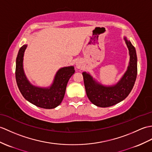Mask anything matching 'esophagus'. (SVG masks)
I'll return each mask as SVG.
<instances>
[{
  "label": "esophagus",
  "instance_id": "esophagus-1",
  "mask_svg": "<svg viewBox=\"0 0 152 152\" xmlns=\"http://www.w3.org/2000/svg\"><path fill=\"white\" fill-rule=\"evenodd\" d=\"M76 65V67H77V68L80 69V68L81 67V63H80V62H77Z\"/></svg>",
  "mask_w": 152,
  "mask_h": 152
}]
</instances>
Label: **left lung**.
I'll return each instance as SVG.
<instances>
[{
  "label": "left lung",
  "mask_w": 152,
  "mask_h": 152,
  "mask_svg": "<svg viewBox=\"0 0 152 152\" xmlns=\"http://www.w3.org/2000/svg\"><path fill=\"white\" fill-rule=\"evenodd\" d=\"M124 39L129 50L130 61L128 70L117 84L105 87L97 83L89 74L82 73L87 96L96 106L107 107L119 103L128 96L135 84L137 75L136 50L131 42L126 37Z\"/></svg>",
  "instance_id": "obj_1"
}]
</instances>
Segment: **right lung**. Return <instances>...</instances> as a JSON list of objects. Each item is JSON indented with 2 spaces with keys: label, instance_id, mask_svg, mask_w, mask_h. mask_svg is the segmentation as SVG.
I'll list each match as a JSON object with an SVG mask.
<instances>
[{
  "label": "right lung",
  "instance_id": "right-lung-1",
  "mask_svg": "<svg viewBox=\"0 0 152 152\" xmlns=\"http://www.w3.org/2000/svg\"><path fill=\"white\" fill-rule=\"evenodd\" d=\"M27 45L20 47L16 59L15 78L17 86L23 97L30 103L44 109L55 108L61 104L70 77L75 73L74 66L60 69L56 73L54 83L50 88L33 86L24 75L23 61Z\"/></svg>",
  "mask_w": 152,
  "mask_h": 152
}]
</instances>
